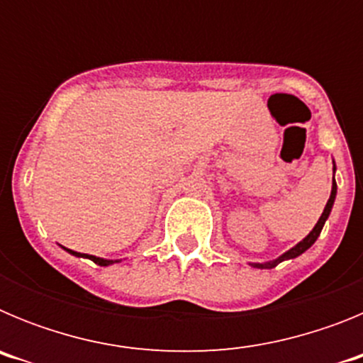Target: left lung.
<instances>
[{
	"mask_svg": "<svg viewBox=\"0 0 363 363\" xmlns=\"http://www.w3.org/2000/svg\"><path fill=\"white\" fill-rule=\"evenodd\" d=\"M333 171H336V167H333ZM335 198H336V182L335 178H333V189H331V196H329V200H327V205H325V209H323L322 216H320V220L316 221V225H314V229L311 230L309 234H307L306 238L301 240L300 243H296V245L293 247V249H289L287 252H284L281 256H278L277 259H272V262H265V264H251L252 267L256 269H272V267H277L278 264H281L284 259H293L296 258V256L303 255V252L309 249L311 245H313L316 240H318L320 233H322L323 225H325V221L327 218H329V214H331V209H333V205H335Z\"/></svg>",
	"mask_w": 363,
	"mask_h": 363,
	"instance_id": "1",
	"label": "left lung"
}]
</instances>
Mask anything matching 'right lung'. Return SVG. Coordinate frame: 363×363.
<instances>
[{"instance_id": "1", "label": "right lung", "mask_w": 363, "mask_h": 363, "mask_svg": "<svg viewBox=\"0 0 363 363\" xmlns=\"http://www.w3.org/2000/svg\"><path fill=\"white\" fill-rule=\"evenodd\" d=\"M65 249V247H63ZM67 252H70L72 256H78V258H89L92 259L94 264L101 265V267H107V265H112L116 264V262H120V259H105V258H98V256H92V255H82V252H76V251H70V249H65Z\"/></svg>"}]
</instances>
